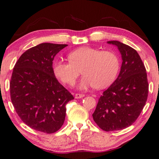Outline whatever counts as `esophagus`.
<instances>
[{"mask_svg":"<svg viewBox=\"0 0 159 159\" xmlns=\"http://www.w3.org/2000/svg\"><path fill=\"white\" fill-rule=\"evenodd\" d=\"M83 97H84V95H83V94H79V93L75 94V98L76 99L82 98H83Z\"/></svg>","mask_w":159,"mask_h":159,"instance_id":"1","label":"esophagus"}]
</instances>
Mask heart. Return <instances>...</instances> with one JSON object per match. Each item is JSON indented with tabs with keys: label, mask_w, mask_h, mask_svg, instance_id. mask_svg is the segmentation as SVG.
<instances>
[{
	"label": "heart",
	"mask_w": 159,
	"mask_h": 159,
	"mask_svg": "<svg viewBox=\"0 0 159 159\" xmlns=\"http://www.w3.org/2000/svg\"><path fill=\"white\" fill-rule=\"evenodd\" d=\"M68 59L69 61H54V74L63 83L74 85L82 71L84 76L79 85L82 89L93 87L102 89L109 86L116 79L120 68L116 54L93 47L75 49L68 54Z\"/></svg>",
	"instance_id": "heart-1"
}]
</instances>
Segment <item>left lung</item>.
Instances as JSON below:
<instances>
[{
  "label": "left lung",
  "instance_id": "obj_1",
  "mask_svg": "<svg viewBox=\"0 0 159 159\" xmlns=\"http://www.w3.org/2000/svg\"><path fill=\"white\" fill-rule=\"evenodd\" d=\"M120 52L123 62L118 77L103 92L93 114L101 129L119 130L132 125L141 114L148 95L146 70L134 49L118 41H109Z\"/></svg>",
  "mask_w": 159,
  "mask_h": 159
}]
</instances>
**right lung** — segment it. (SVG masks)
<instances>
[{"label":"right lung","mask_w":159,"mask_h":159,"mask_svg":"<svg viewBox=\"0 0 159 159\" xmlns=\"http://www.w3.org/2000/svg\"><path fill=\"white\" fill-rule=\"evenodd\" d=\"M67 44L42 43L27 50L13 68L11 100L16 112L32 129L57 132L66 116L65 105L74 97L55 77L52 64Z\"/></svg>","instance_id":"obj_1"}]
</instances>
